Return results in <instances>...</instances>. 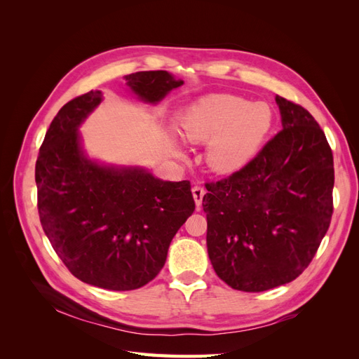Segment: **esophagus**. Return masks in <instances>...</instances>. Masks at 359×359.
Masks as SVG:
<instances>
[{"label":"esophagus","mask_w":359,"mask_h":359,"mask_svg":"<svg viewBox=\"0 0 359 359\" xmlns=\"http://www.w3.org/2000/svg\"><path fill=\"white\" fill-rule=\"evenodd\" d=\"M191 193H193L194 202H196V206H198V210H199V206H201L202 199H203V194H205V189L202 186H194L191 189Z\"/></svg>","instance_id":"obj_1"}]
</instances>
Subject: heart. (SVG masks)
<instances>
[{
  "instance_id": "heart-1",
  "label": "heart",
  "mask_w": 359,
  "mask_h": 359,
  "mask_svg": "<svg viewBox=\"0 0 359 359\" xmlns=\"http://www.w3.org/2000/svg\"><path fill=\"white\" fill-rule=\"evenodd\" d=\"M274 115L265 102L233 94H208L191 103L180 118L182 136L190 142L210 140L206 160L222 173L245 166L262 147Z\"/></svg>"
}]
</instances>
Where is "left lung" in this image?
<instances>
[{"mask_svg": "<svg viewBox=\"0 0 359 359\" xmlns=\"http://www.w3.org/2000/svg\"><path fill=\"white\" fill-rule=\"evenodd\" d=\"M283 128L244 168L206 182V247L232 289L290 283L316 255L332 217L334 158L301 104L276 97Z\"/></svg>", "mask_w": 359, "mask_h": 359, "instance_id": "obj_1", "label": "left lung"}]
</instances>
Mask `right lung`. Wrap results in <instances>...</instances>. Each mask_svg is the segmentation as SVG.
<instances>
[{
	"mask_svg": "<svg viewBox=\"0 0 359 359\" xmlns=\"http://www.w3.org/2000/svg\"><path fill=\"white\" fill-rule=\"evenodd\" d=\"M124 78L148 103L184 83L165 70ZM100 102L102 93L90 91L53 118L36 161L37 208L43 231L76 278L133 290L160 273L194 199L190 181H161L142 169L100 166L83 156L78 127Z\"/></svg>",
	"mask_w": 359,
	"mask_h": 359,
	"instance_id": "1",
	"label": "right lung"
}]
</instances>
